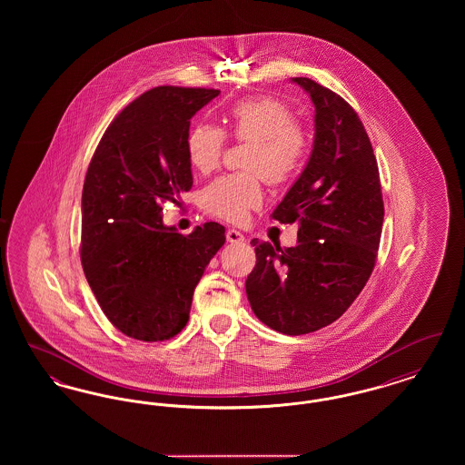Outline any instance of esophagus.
I'll return each instance as SVG.
<instances>
[{"label": "esophagus", "mask_w": 465, "mask_h": 465, "mask_svg": "<svg viewBox=\"0 0 465 465\" xmlns=\"http://www.w3.org/2000/svg\"><path fill=\"white\" fill-rule=\"evenodd\" d=\"M226 241L230 243H241L243 242V235L239 230L230 228V230H226Z\"/></svg>", "instance_id": "obj_1"}]
</instances>
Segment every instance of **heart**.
Masks as SVG:
<instances>
[{"instance_id": "heart-1", "label": "heart", "mask_w": 465, "mask_h": 465, "mask_svg": "<svg viewBox=\"0 0 465 465\" xmlns=\"http://www.w3.org/2000/svg\"><path fill=\"white\" fill-rule=\"evenodd\" d=\"M230 133L251 141L243 165L251 171L214 179L200 193L202 209L228 222H242L262 200L260 173L270 183H284L305 163L309 135L294 122V113L275 97H252L232 104L224 114ZM224 146V133L216 125L199 124L186 137L190 165L202 174L218 167Z\"/></svg>"}]
</instances>
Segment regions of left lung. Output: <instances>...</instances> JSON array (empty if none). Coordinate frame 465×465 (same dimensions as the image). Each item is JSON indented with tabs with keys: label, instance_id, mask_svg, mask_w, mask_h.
Segmentation results:
<instances>
[{
	"label": "left lung",
	"instance_id": "left-lung-1",
	"mask_svg": "<svg viewBox=\"0 0 465 465\" xmlns=\"http://www.w3.org/2000/svg\"><path fill=\"white\" fill-rule=\"evenodd\" d=\"M313 103L307 167L272 213L298 223V243L252 239L256 266L245 281L254 315L298 336L334 322L354 303L376 262L383 199L375 153L354 108L310 78H292Z\"/></svg>",
	"mask_w": 465,
	"mask_h": 465
}]
</instances>
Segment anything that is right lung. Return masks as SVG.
<instances>
[{"mask_svg":"<svg viewBox=\"0 0 465 465\" xmlns=\"http://www.w3.org/2000/svg\"><path fill=\"white\" fill-rule=\"evenodd\" d=\"M220 90L156 87L122 111L90 160L82 193V266L111 324L143 341L176 336L224 226L190 235L162 222V203L193 184L186 155L192 116Z\"/></svg>","mask_w":465,"mask_h":465,"instance_id":"obj_1","label":"right lung"}]
</instances>
